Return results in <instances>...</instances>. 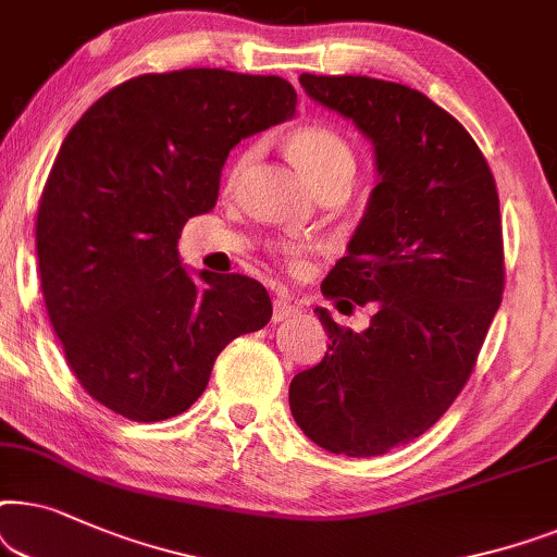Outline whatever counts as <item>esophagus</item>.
I'll list each match as a JSON object with an SVG mask.
<instances>
[{
  "instance_id": "esophagus-1",
  "label": "esophagus",
  "mask_w": 557,
  "mask_h": 557,
  "mask_svg": "<svg viewBox=\"0 0 557 557\" xmlns=\"http://www.w3.org/2000/svg\"><path fill=\"white\" fill-rule=\"evenodd\" d=\"M295 313H298V306H293L287 298H277L272 302V321L274 323H283V321H287V318H293Z\"/></svg>"
}]
</instances>
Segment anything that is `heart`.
<instances>
[{"label":"heart","mask_w":557,"mask_h":557,"mask_svg":"<svg viewBox=\"0 0 557 557\" xmlns=\"http://www.w3.org/2000/svg\"><path fill=\"white\" fill-rule=\"evenodd\" d=\"M287 152L295 160V165L302 170L310 185L321 193L331 185H346L351 183L356 158L351 145L338 135L336 129L323 127V124H306V127L293 129L287 135ZM251 158V152H244L239 160L234 162L232 173H228V185L239 181L244 168ZM283 257L293 267L300 264V249L298 247H283Z\"/></svg>","instance_id":"heart-1"}]
</instances>
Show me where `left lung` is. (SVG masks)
Segmentation results:
<instances>
[{"label": "left lung", "mask_w": 557, "mask_h": 557, "mask_svg": "<svg viewBox=\"0 0 557 557\" xmlns=\"http://www.w3.org/2000/svg\"><path fill=\"white\" fill-rule=\"evenodd\" d=\"M300 86L372 139L380 183L321 285L329 300L374 302L372 323L354 333L315 308L331 344L293 376L290 410L331 454L382 456L433 428L469 382L504 293L499 196L479 145L425 94L313 73Z\"/></svg>", "instance_id": "obj_1"}]
</instances>
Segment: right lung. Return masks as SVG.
Listing matches in <instances>:
<instances>
[{
	"mask_svg": "<svg viewBox=\"0 0 557 557\" xmlns=\"http://www.w3.org/2000/svg\"><path fill=\"white\" fill-rule=\"evenodd\" d=\"M280 76L145 73L73 124L37 209L40 287L65 361L122 418L188 410L228 341L264 329L270 295L244 274H190L185 221L211 211L244 137L295 114Z\"/></svg>",
	"mask_w": 557,
	"mask_h": 557,
	"instance_id": "right-lung-1",
	"label": "right lung"
}]
</instances>
